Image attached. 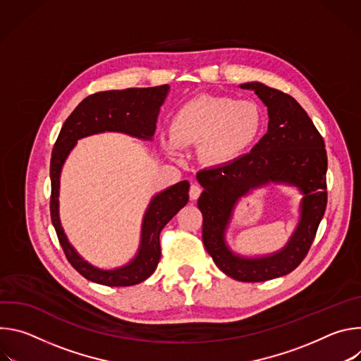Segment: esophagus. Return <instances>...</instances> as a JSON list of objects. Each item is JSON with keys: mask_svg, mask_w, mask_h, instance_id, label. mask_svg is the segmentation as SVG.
<instances>
[{"mask_svg": "<svg viewBox=\"0 0 361 361\" xmlns=\"http://www.w3.org/2000/svg\"><path fill=\"white\" fill-rule=\"evenodd\" d=\"M190 198L191 200H197L198 197H200V194H201V188H200V185H197V184H191V187H190Z\"/></svg>", "mask_w": 361, "mask_h": 361, "instance_id": "esophagus-1", "label": "esophagus"}]
</instances>
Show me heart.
I'll return each instance as SVG.
<instances>
[{"label": "heart", "instance_id": "b5f03b06", "mask_svg": "<svg viewBox=\"0 0 361 361\" xmlns=\"http://www.w3.org/2000/svg\"><path fill=\"white\" fill-rule=\"evenodd\" d=\"M263 128V111L254 101L201 95L174 114L166 147L200 144L201 157L213 164L227 163L244 152Z\"/></svg>", "mask_w": 361, "mask_h": 361}]
</instances>
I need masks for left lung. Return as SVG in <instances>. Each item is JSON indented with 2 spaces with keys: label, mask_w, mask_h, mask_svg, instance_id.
Wrapping results in <instances>:
<instances>
[{
  "label": "left lung",
  "mask_w": 361,
  "mask_h": 361,
  "mask_svg": "<svg viewBox=\"0 0 361 361\" xmlns=\"http://www.w3.org/2000/svg\"><path fill=\"white\" fill-rule=\"evenodd\" d=\"M269 109V131L252 149L231 163L197 173L204 191L198 198L202 243L228 277L259 283L291 273L310 250L327 207V152L312 118L288 94L260 82H247ZM269 180L297 185L305 194L302 220L285 247L264 259H241L225 247L222 233L235 201L250 188Z\"/></svg>",
  "instance_id": "left-lung-1"
}]
</instances>
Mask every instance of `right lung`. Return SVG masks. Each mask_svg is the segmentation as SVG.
Masks as SVG:
<instances>
[{
	"mask_svg": "<svg viewBox=\"0 0 361 361\" xmlns=\"http://www.w3.org/2000/svg\"><path fill=\"white\" fill-rule=\"evenodd\" d=\"M169 85L149 88H127L99 91L84 98L66 120L51 154L49 213L59 241L68 263L87 280L110 286L127 287L147 280L161 257L160 233L164 226L188 202V181H180L152 198L142 223V237L135 260L117 270H98L85 263L67 241L59 219V188L61 167L77 140L102 133L121 131L141 138H151L156 131L160 106Z\"/></svg>",
	"mask_w": 361,
	"mask_h": 361,
	"instance_id": "1",
	"label": "right lung"
}]
</instances>
